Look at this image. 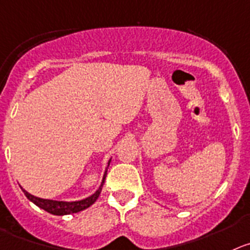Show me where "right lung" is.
Listing matches in <instances>:
<instances>
[{
  "mask_svg": "<svg viewBox=\"0 0 250 250\" xmlns=\"http://www.w3.org/2000/svg\"><path fill=\"white\" fill-rule=\"evenodd\" d=\"M109 162H111V160H109ZM109 162H108V165H109ZM106 175H107V171L104 172V180H102L101 186L99 188V190L93 193L92 196H90V197H87V199H85V200H81V201L64 202V201H53V200L39 199V197H36V196L28 193L27 191L23 190V188L22 190H23V192H24V195L27 196L28 200H30V201L33 202V204H36L37 206L41 207V208H43L44 211L49 212V213L57 214V216L76 213V212H80V211H83V209L90 207L93 202L99 199V196H100V193H101V190H102V186H104V184Z\"/></svg>",
  "mask_w": 250,
  "mask_h": 250,
  "instance_id": "right-lung-1",
  "label": "right lung"
}]
</instances>
